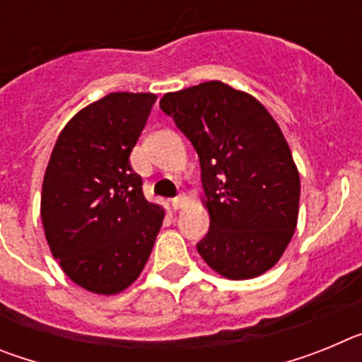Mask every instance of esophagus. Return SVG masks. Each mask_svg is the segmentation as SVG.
Returning <instances> with one entry per match:
<instances>
[{
  "mask_svg": "<svg viewBox=\"0 0 362 362\" xmlns=\"http://www.w3.org/2000/svg\"><path fill=\"white\" fill-rule=\"evenodd\" d=\"M185 203H187V196H185V194H179L177 197H174V199H172V206H174V210L183 209Z\"/></svg>",
  "mask_w": 362,
  "mask_h": 362,
  "instance_id": "obj_1",
  "label": "esophagus"
}]
</instances>
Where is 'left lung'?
Listing matches in <instances>:
<instances>
[{
	"label": "left lung",
	"mask_w": 362,
	"mask_h": 362,
	"mask_svg": "<svg viewBox=\"0 0 362 362\" xmlns=\"http://www.w3.org/2000/svg\"><path fill=\"white\" fill-rule=\"evenodd\" d=\"M159 107L194 145L209 233L197 252L228 279H252L286 250L300 181L279 124L254 95L221 81L165 94Z\"/></svg>",
	"instance_id": "1"
}]
</instances>
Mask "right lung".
<instances>
[{
    "mask_svg": "<svg viewBox=\"0 0 362 362\" xmlns=\"http://www.w3.org/2000/svg\"><path fill=\"white\" fill-rule=\"evenodd\" d=\"M156 94L112 92L79 110L54 145L41 221L54 259L94 293H119L139 277L165 210L143 196L130 152Z\"/></svg>",
    "mask_w": 362,
    "mask_h": 362,
    "instance_id": "add662e5",
    "label": "right lung"
}]
</instances>
